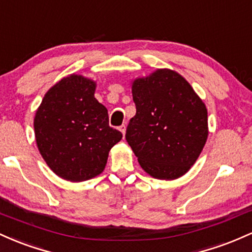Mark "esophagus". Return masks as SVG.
<instances>
[{"label":"esophagus","instance_id":"obj_1","mask_svg":"<svg viewBox=\"0 0 252 252\" xmlns=\"http://www.w3.org/2000/svg\"><path fill=\"white\" fill-rule=\"evenodd\" d=\"M119 129L121 131V133L125 135V133H126V126L125 125H121L120 127H119Z\"/></svg>","mask_w":252,"mask_h":252}]
</instances>
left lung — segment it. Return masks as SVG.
Wrapping results in <instances>:
<instances>
[{
    "instance_id": "obj_1",
    "label": "left lung",
    "mask_w": 252,
    "mask_h": 252,
    "mask_svg": "<svg viewBox=\"0 0 252 252\" xmlns=\"http://www.w3.org/2000/svg\"><path fill=\"white\" fill-rule=\"evenodd\" d=\"M132 96L137 113L126 140L141 168L159 180L185 175L207 140L205 103L182 76L168 69L135 80Z\"/></svg>"
}]
</instances>
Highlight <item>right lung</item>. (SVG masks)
Returning a JSON list of instances; mask_svg holds the SVG:
<instances>
[{"label": "right lung", "instance_id": "1", "mask_svg": "<svg viewBox=\"0 0 252 252\" xmlns=\"http://www.w3.org/2000/svg\"><path fill=\"white\" fill-rule=\"evenodd\" d=\"M95 82L80 75L59 81L35 113L36 145L51 170L81 182L97 176L123 134L108 123L107 108L94 96Z\"/></svg>", "mask_w": 252, "mask_h": 252}]
</instances>
